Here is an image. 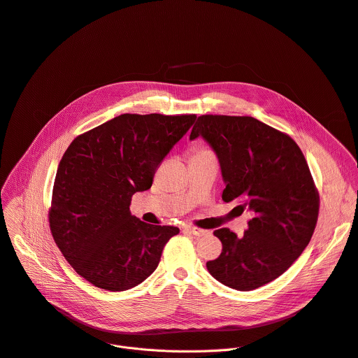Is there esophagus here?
Returning <instances> with one entry per match:
<instances>
[{"instance_id":"1","label":"esophagus","mask_w":358,"mask_h":358,"mask_svg":"<svg viewBox=\"0 0 358 358\" xmlns=\"http://www.w3.org/2000/svg\"><path fill=\"white\" fill-rule=\"evenodd\" d=\"M187 230L196 237H203V236H207L208 231L207 230H201V229H197V227H192V225H188Z\"/></svg>"}]
</instances>
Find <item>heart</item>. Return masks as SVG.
<instances>
[{"label": "heart", "instance_id": "1", "mask_svg": "<svg viewBox=\"0 0 358 358\" xmlns=\"http://www.w3.org/2000/svg\"><path fill=\"white\" fill-rule=\"evenodd\" d=\"M207 152H210V151H207V150H203V148H200V150H197V152H196V154H207Z\"/></svg>", "mask_w": 358, "mask_h": 358}]
</instances>
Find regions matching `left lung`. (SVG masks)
Returning <instances> with one entry per match:
<instances>
[{
    "mask_svg": "<svg viewBox=\"0 0 358 358\" xmlns=\"http://www.w3.org/2000/svg\"><path fill=\"white\" fill-rule=\"evenodd\" d=\"M199 137L218 158L222 200L251 215L241 237L214 231L222 251L207 270L227 287L255 289L287 271L311 240L320 200L308 164L294 140L252 117L201 115L189 140Z\"/></svg>",
    "mask_w": 358,
    "mask_h": 358,
    "instance_id": "8db88e82",
    "label": "left lung"
}]
</instances>
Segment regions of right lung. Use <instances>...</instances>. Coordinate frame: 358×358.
<instances>
[{
	"mask_svg": "<svg viewBox=\"0 0 358 358\" xmlns=\"http://www.w3.org/2000/svg\"><path fill=\"white\" fill-rule=\"evenodd\" d=\"M196 115L121 114L78 136L54 180L50 229L70 266L92 285L125 291L157 268L173 225L131 215L136 192L185 136Z\"/></svg>",
	"mask_w": 358,
	"mask_h": 358,
	"instance_id": "1",
	"label": "right lung"
}]
</instances>
